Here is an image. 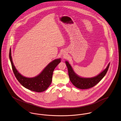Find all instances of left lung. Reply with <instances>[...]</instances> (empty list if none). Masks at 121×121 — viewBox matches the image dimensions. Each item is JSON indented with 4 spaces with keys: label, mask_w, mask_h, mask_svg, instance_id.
<instances>
[{
    "label": "left lung",
    "mask_w": 121,
    "mask_h": 121,
    "mask_svg": "<svg viewBox=\"0 0 121 121\" xmlns=\"http://www.w3.org/2000/svg\"><path fill=\"white\" fill-rule=\"evenodd\" d=\"M65 64L68 68L69 76L71 83L77 88L81 89L93 87L98 83L106 74L110 64L109 63L105 69L97 76L91 78H84L79 76L74 72L72 66L67 61H65Z\"/></svg>",
    "instance_id": "8db88e82"
}]
</instances>
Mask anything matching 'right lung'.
Here are the masks:
<instances>
[{"label": "right lung", "mask_w": 121, "mask_h": 121, "mask_svg": "<svg viewBox=\"0 0 121 121\" xmlns=\"http://www.w3.org/2000/svg\"><path fill=\"white\" fill-rule=\"evenodd\" d=\"M9 58L13 73L19 82L26 88L35 92H42L47 90L52 82L55 68L61 62V58L55 59L47 65L39 74L34 77L28 78L22 75L16 69L12 61L10 48Z\"/></svg>", "instance_id": "right-lung-1"}]
</instances>
